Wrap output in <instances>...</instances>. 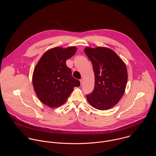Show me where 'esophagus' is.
<instances>
[{"instance_id":"34e87169","label":"esophagus","mask_w":156,"mask_h":156,"mask_svg":"<svg viewBox=\"0 0 156 156\" xmlns=\"http://www.w3.org/2000/svg\"><path fill=\"white\" fill-rule=\"evenodd\" d=\"M83 84V80H80V85L82 86Z\"/></svg>"}]
</instances>
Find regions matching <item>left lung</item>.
I'll return each instance as SVG.
<instances>
[{"label":"left lung","mask_w":156,"mask_h":156,"mask_svg":"<svg viewBox=\"0 0 156 156\" xmlns=\"http://www.w3.org/2000/svg\"><path fill=\"white\" fill-rule=\"evenodd\" d=\"M84 52L92 62L95 76L93 91L86 95L94 108L105 110L115 105L124 94L128 80L126 66L112 50L86 47Z\"/></svg>","instance_id":"left-lung-1"}]
</instances>
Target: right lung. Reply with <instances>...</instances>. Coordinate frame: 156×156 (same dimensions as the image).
I'll list each match as a JSON object with an SVG mask.
<instances>
[{
  "label": "right lung",
  "instance_id": "add662e5",
  "mask_svg": "<svg viewBox=\"0 0 156 156\" xmlns=\"http://www.w3.org/2000/svg\"><path fill=\"white\" fill-rule=\"evenodd\" d=\"M76 47H57L44 53L33 74V84L35 93L41 102L53 108L66 102L73 91L80 85L74 78L66 60L76 52Z\"/></svg>",
  "mask_w": 156,
  "mask_h": 156
}]
</instances>
